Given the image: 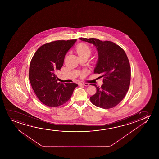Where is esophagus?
<instances>
[{
	"mask_svg": "<svg viewBox=\"0 0 159 159\" xmlns=\"http://www.w3.org/2000/svg\"><path fill=\"white\" fill-rule=\"evenodd\" d=\"M81 84H82L83 85H84V86H89V83H81Z\"/></svg>",
	"mask_w": 159,
	"mask_h": 159,
	"instance_id": "34e87169",
	"label": "esophagus"
}]
</instances>
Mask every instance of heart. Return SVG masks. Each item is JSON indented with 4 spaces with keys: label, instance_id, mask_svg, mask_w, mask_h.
Returning <instances> with one entry per match:
<instances>
[{
    "label": "heart",
    "instance_id": "heart-1",
    "mask_svg": "<svg viewBox=\"0 0 159 159\" xmlns=\"http://www.w3.org/2000/svg\"><path fill=\"white\" fill-rule=\"evenodd\" d=\"M76 52L79 55V57L82 56H89L91 54V50L89 46L85 44H79L76 49Z\"/></svg>",
    "mask_w": 159,
    "mask_h": 159
}]
</instances>
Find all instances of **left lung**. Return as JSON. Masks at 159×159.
Listing matches in <instances>:
<instances>
[{"label": "left lung", "mask_w": 159, "mask_h": 159, "mask_svg": "<svg viewBox=\"0 0 159 159\" xmlns=\"http://www.w3.org/2000/svg\"><path fill=\"white\" fill-rule=\"evenodd\" d=\"M79 39L96 46L99 57L94 73L104 77L101 87L91 84L97 89L96 94L90 97L91 102L102 109L116 107L126 95L130 83V66L125 52L112 42L95 38Z\"/></svg>", "instance_id": "8db88e82"}]
</instances>
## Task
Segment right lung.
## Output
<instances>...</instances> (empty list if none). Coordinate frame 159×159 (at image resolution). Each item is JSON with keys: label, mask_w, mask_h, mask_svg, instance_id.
<instances>
[{"label": "right lung", "mask_w": 159, "mask_h": 159, "mask_svg": "<svg viewBox=\"0 0 159 159\" xmlns=\"http://www.w3.org/2000/svg\"><path fill=\"white\" fill-rule=\"evenodd\" d=\"M77 39L59 40L41 46L30 64L29 79L36 95L48 107H57L70 99L75 83L58 82L56 72L63 66L65 55Z\"/></svg>", "instance_id": "obj_1"}]
</instances>
